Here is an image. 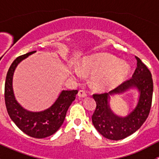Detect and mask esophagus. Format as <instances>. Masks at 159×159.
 <instances>
[{
    "label": "esophagus",
    "mask_w": 159,
    "mask_h": 159,
    "mask_svg": "<svg viewBox=\"0 0 159 159\" xmlns=\"http://www.w3.org/2000/svg\"><path fill=\"white\" fill-rule=\"evenodd\" d=\"M78 96L79 98H86L87 97V94H86L85 91H83V90H80L78 93Z\"/></svg>",
    "instance_id": "esophagus-1"
}]
</instances>
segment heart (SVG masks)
<instances>
[{
	"label": "heart",
	"instance_id": "obj_1",
	"mask_svg": "<svg viewBox=\"0 0 159 159\" xmlns=\"http://www.w3.org/2000/svg\"><path fill=\"white\" fill-rule=\"evenodd\" d=\"M75 68L73 75L81 78L82 72L93 74L91 77L94 87L105 91L115 88L125 81L130 72V67L126 62L118 59L109 54H99L84 59L80 66Z\"/></svg>",
	"mask_w": 159,
	"mask_h": 159
}]
</instances>
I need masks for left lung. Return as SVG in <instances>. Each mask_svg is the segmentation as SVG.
<instances>
[{
	"label": "left lung",
	"mask_w": 159,
	"mask_h": 159,
	"mask_svg": "<svg viewBox=\"0 0 159 159\" xmlns=\"http://www.w3.org/2000/svg\"><path fill=\"white\" fill-rule=\"evenodd\" d=\"M132 78L108 93L93 94L97 107L92 115L96 130L106 139L118 141L125 139L141 128L148 118L152 106L153 81L152 74L140 58ZM131 89L139 93L136 107L125 116L115 114L110 106L111 96L122 94Z\"/></svg>",
	"instance_id": "1"
}]
</instances>
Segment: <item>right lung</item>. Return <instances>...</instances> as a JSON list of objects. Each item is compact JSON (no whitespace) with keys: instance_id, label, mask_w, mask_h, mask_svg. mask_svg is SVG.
<instances>
[{"instance_id":"obj_1","label":"right lung","mask_w":159,"mask_h":159,"mask_svg":"<svg viewBox=\"0 0 159 159\" xmlns=\"http://www.w3.org/2000/svg\"><path fill=\"white\" fill-rule=\"evenodd\" d=\"M36 51L17 57L11 64L6 77L4 98L7 113L16 125L23 132L35 139H44L56 132L65 121L66 113L78 94L77 90H62L55 102L46 109L30 111L21 106L16 99L13 89V77L17 65L34 54Z\"/></svg>"}]
</instances>
